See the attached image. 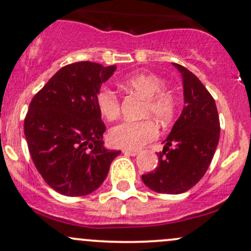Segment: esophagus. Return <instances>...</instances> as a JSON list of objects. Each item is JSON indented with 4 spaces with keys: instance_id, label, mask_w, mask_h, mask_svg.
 Wrapping results in <instances>:
<instances>
[{
    "instance_id": "obj_1",
    "label": "esophagus",
    "mask_w": 251,
    "mask_h": 251,
    "mask_svg": "<svg viewBox=\"0 0 251 251\" xmlns=\"http://www.w3.org/2000/svg\"><path fill=\"white\" fill-rule=\"evenodd\" d=\"M123 152L127 156H137L139 153L137 150H127V149H126V150H123Z\"/></svg>"
}]
</instances>
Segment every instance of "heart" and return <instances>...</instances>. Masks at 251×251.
Returning a JSON list of instances; mask_svg holds the SVG:
<instances>
[{"label": "heart", "instance_id": "heart-1", "mask_svg": "<svg viewBox=\"0 0 251 251\" xmlns=\"http://www.w3.org/2000/svg\"><path fill=\"white\" fill-rule=\"evenodd\" d=\"M125 85L132 92L144 96L142 115H150L157 123L167 126L174 120L177 101L175 95L164 89L166 83L158 76L134 74L125 79ZM100 113L107 120H115L120 114V101L114 90L102 88L96 96ZM158 136L157 125L151 119L123 121L109 131V142L118 148L136 150Z\"/></svg>", "mask_w": 251, "mask_h": 251}]
</instances>
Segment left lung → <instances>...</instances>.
<instances>
[{
	"label": "left lung",
	"mask_w": 251,
	"mask_h": 251,
	"mask_svg": "<svg viewBox=\"0 0 251 251\" xmlns=\"http://www.w3.org/2000/svg\"><path fill=\"white\" fill-rule=\"evenodd\" d=\"M182 74L184 107L176 120L153 172L142 175L150 189L181 194L195 186L210 167L219 142L220 123L216 102L194 74L173 63Z\"/></svg>",
	"instance_id": "left-lung-1"
}]
</instances>
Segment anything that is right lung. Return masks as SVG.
Here are the masks:
<instances>
[{
  "label": "right lung",
  "instance_id": "add662e5",
  "mask_svg": "<svg viewBox=\"0 0 251 251\" xmlns=\"http://www.w3.org/2000/svg\"><path fill=\"white\" fill-rule=\"evenodd\" d=\"M115 69L89 60L65 65L29 103L24 123L28 151L45 182L60 194L94 192L120 153L103 148L106 125L96 103Z\"/></svg>",
  "mask_w": 251,
  "mask_h": 251
}]
</instances>
